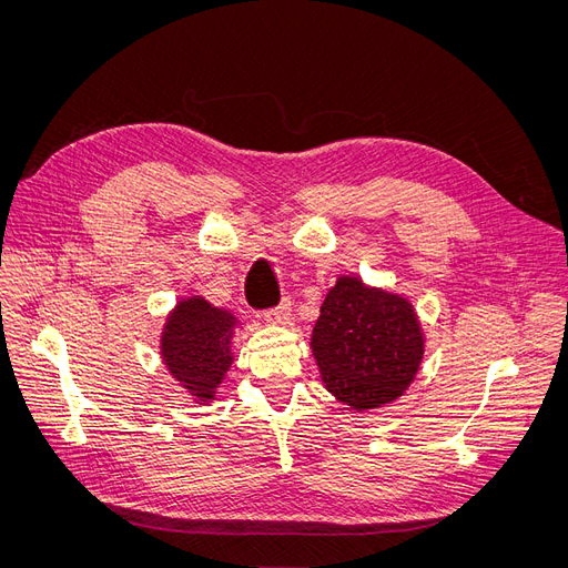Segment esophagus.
I'll use <instances>...</instances> for the list:
<instances>
[{
    "mask_svg": "<svg viewBox=\"0 0 568 568\" xmlns=\"http://www.w3.org/2000/svg\"><path fill=\"white\" fill-rule=\"evenodd\" d=\"M265 317H267V322H272V324H281V326L290 324V320H292V301H290V298H283V303L276 305V307H272V311H267Z\"/></svg>",
    "mask_w": 568,
    "mask_h": 568,
    "instance_id": "1",
    "label": "esophagus"
}]
</instances>
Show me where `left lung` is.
I'll use <instances>...</instances> for the list:
<instances>
[{
    "mask_svg": "<svg viewBox=\"0 0 568 568\" xmlns=\"http://www.w3.org/2000/svg\"><path fill=\"white\" fill-rule=\"evenodd\" d=\"M311 346L328 392L363 412L392 403L415 381L424 333L409 301L342 276L322 303Z\"/></svg>",
    "mask_w": 568,
    "mask_h": 568,
    "instance_id": "obj_1",
    "label": "left lung"
}]
</instances>
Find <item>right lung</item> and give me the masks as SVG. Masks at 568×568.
Instances as JSON below:
<instances>
[{
	"label": "right lung",
	"instance_id": "add662e5",
	"mask_svg": "<svg viewBox=\"0 0 568 568\" xmlns=\"http://www.w3.org/2000/svg\"><path fill=\"white\" fill-rule=\"evenodd\" d=\"M235 317L201 296L183 298L168 317L161 355L170 374L194 400L215 398L220 383L233 365L231 337Z\"/></svg>",
	"mask_w": 568,
	"mask_h": 568
}]
</instances>
